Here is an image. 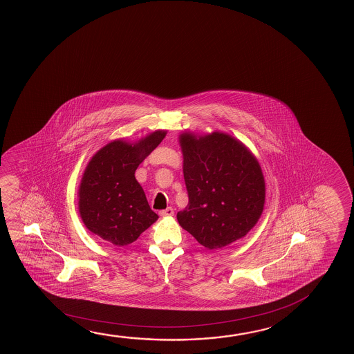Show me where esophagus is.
Wrapping results in <instances>:
<instances>
[{"label":"esophagus","mask_w":354,"mask_h":354,"mask_svg":"<svg viewBox=\"0 0 354 354\" xmlns=\"http://www.w3.org/2000/svg\"><path fill=\"white\" fill-rule=\"evenodd\" d=\"M159 214L162 216V217H167V216H173L174 214V209L171 208V207H168V208H165V209H162Z\"/></svg>","instance_id":"esophagus-1"}]
</instances>
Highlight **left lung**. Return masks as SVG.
<instances>
[{"label": "left lung", "mask_w": 354, "mask_h": 354, "mask_svg": "<svg viewBox=\"0 0 354 354\" xmlns=\"http://www.w3.org/2000/svg\"><path fill=\"white\" fill-rule=\"evenodd\" d=\"M184 179L189 205L178 221L207 249H219L248 234L265 203V180L255 157L233 137L183 133Z\"/></svg>", "instance_id": "obj_1"}]
</instances>
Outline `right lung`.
<instances>
[{
    "mask_svg": "<svg viewBox=\"0 0 354 354\" xmlns=\"http://www.w3.org/2000/svg\"><path fill=\"white\" fill-rule=\"evenodd\" d=\"M167 131H156L136 145L113 141L91 159L80 186V213L92 233L115 246L133 243L158 219L135 171Z\"/></svg>",
    "mask_w": 354,
    "mask_h": 354,
    "instance_id": "right-lung-1",
    "label": "right lung"
}]
</instances>
